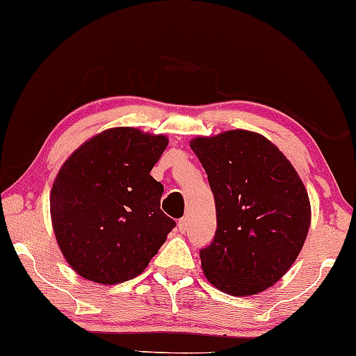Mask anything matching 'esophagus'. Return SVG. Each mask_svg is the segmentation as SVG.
Segmentation results:
<instances>
[{
    "label": "esophagus",
    "mask_w": 356,
    "mask_h": 356,
    "mask_svg": "<svg viewBox=\"0 0 356 356\" xmlns=\"http://www.w3.org/2000/svg\"><path fill=\"white\" fill-rule=\"evenodd\" d=\"M189 227V219L188 218H181L178 220V229L181 234H186Z\"/></svg>",
    "instance_id": "esophagus-1"
}]
</instances>
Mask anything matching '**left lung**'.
Masks as SVG:
<instances>
[{"label":"left lung","mask_w":356,"mask_h":356,"mask_svg":"<svg viewBox=\"0 0 356 356\" xmlns=\"http://www.w3.org/2000/svg\"><path fill=\"white\" fill-rule=\"evenodd\" d=\"M191 149L209 179L218 229L201 248V266L216 288L250 296L291 268L311 225V202L291 161L260 134L227 131L196 137Z\"/></svg>","instance_id":"obj_1"}]
</instances>
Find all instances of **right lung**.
I'll list each match as a JSON object with an SVG mask.
<instances>
[{
	"label": "right lung",
	"instance_id": "add662e5",
	"mask_svg": "<svg viewBox=\"0 0 356 356\" xmlns=\"http://www.w3.org/2000/svg\"><path fill=\"white\" fill-rule=\"evenodd\" d=\"M165 136L114 127L70 155L50 191L55 238L83 278L116 284L136 278L177 225L160 209L163 184L150 172Z\"/></svg>",
	"mask_w": 356,
	"mask_h": 356
}]
</instances>
